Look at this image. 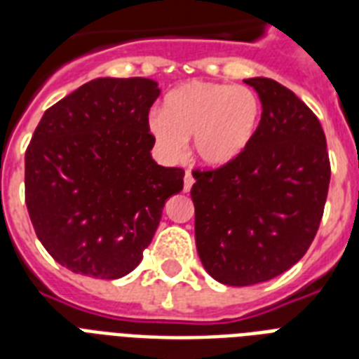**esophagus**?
I'll list each match as a JSON object with an SVG mask.
<instances>
[{"instance_id":"esophagus-1","label":"esophagus","mask_w":359,"mask_h":359,"mask_svg":"<svg viewBox=\"0 0 359 359\" xmlns=\"http://www.w3.org/2000/svg\"><path fill=\"white\" fill-rule=\"evenodd\" d=\"M194 182H196V180H194V175H191L190 171H186V175H184V191H190L191 186H194Z\"/></svg>"}]
</instances>
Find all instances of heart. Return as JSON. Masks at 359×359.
I'll use <instances>...</instances> for the list:
<instances>
[{"label": "heart", "mask_w": 359, "mask_h": 359, "mask_svg": "<svg viewBox=\"0 0 359 359\" xmlns=\"http://www.w3.org/2000/svg\"><path fill=\"white\" fill-rule=\"evenodd\" d=\"M261 121V100L250 87L190 81L163 100V114L149 115L147 128L163 156L177 160L191 137L194 156L224 168L250 147Z\"/></svg>", "instance_id": "obj_1"}]
</instances>
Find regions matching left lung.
I'll use <instances>...</instances> for the list:
<instances>
[{"label": "left lung", "mask_w": 359, "mask_h": 359, "mask_svg": "<svg viewBox=\"0 0 359 359\" xmlns=\"http://www.w3.org/2000/svg\"><path fill=\"white\" fill-rule=\"evenodd\" d=\"M262 114L236 160L194 171L196 245L203 266L231 287L287 272L309 250L328 197L330 160L311 109L270 78L244 80Z\"/></svg>", "instance_id": "1"}]
</instances>
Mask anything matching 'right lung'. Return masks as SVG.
I'll list each match as a JSON object with an SVG mask.
<instances>
[{
    "instance_id": "1",
    "label": "right lung",
    "mask_w": 359,
    "mask_h": 359,
    "mask_svg": "<svg viewBox=\"0 0 359 359\" xmlns=\"http://www.w3.org/2000/svg\"><path fill=\"white\" fill-rule=\"evenodd\" d=\"M149 78H97L42 115L25 151V205L46 251L74 273L119 279L143 259L180 168L151 156Z\"/></svg>"
}]
</instances>
